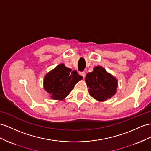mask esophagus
I'll list each match as a JSON object with an SVG mask.
<instances>
[{
	"instance_id": "obj_1",
	"label": "esophagus",
	"mask_w": 151,
	"mask_h": 151,
	"mask_svg": "<svg viewBox=\"0 0 151 151\" xmlns=\"http://www.w3.org/2000/svg\"><path fill=\"white\" fill-rule=\"evenodd\" d=\"M80 75L81 76H82L83 78H85V76H86V73H85L84 71L80 72Z\"/></svg>"
}]
</instances>
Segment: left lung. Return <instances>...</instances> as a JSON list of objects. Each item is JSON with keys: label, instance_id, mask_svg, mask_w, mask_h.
I'll return each mask as SVG.
<instances>
[{"label": "left lung", "instance_id": "left-lung-1", "mask_svg": "<svg viewBox=\"0 0 151 151\" xmlns=\"http://www.w3.org/2000/svg\"><path fill=\"white\" fill-rule=\"evenodd\" d=\"M85 79L90 95L98 101H106L117 92V80L101 66L95 67L93 71L87 73Z\"/></svg>", "mask_w": 151, "mask_h": 151}]
</instances>
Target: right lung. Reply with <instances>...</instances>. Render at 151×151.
I'll list each match as a JSON object with an SVG mask.
<instances>
[{
  "instance_id": "add662e5",
  "label": "right lung",
  "mask_w": 151,
  "mask_h": 151,
  "mask_svg": "<svg viewBox=\"0 0 151 151\" xmlns=\"http://www.w3.org/2000/svg\"><path fill=\"white\" fill-rule=\"evenodd\" d=\"M82 79L83 77L76 71H72L60 64L45 75L43 86L52 99L63 100Z\"/></svg>"
}]
</instances>
